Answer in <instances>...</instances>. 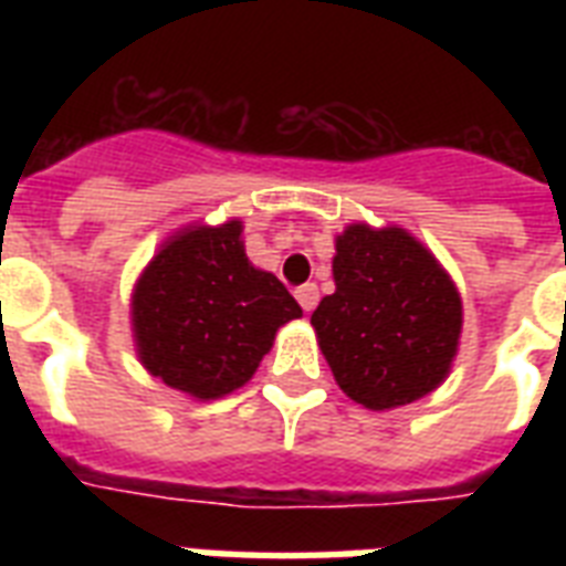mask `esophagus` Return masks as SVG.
Returning a JSON list of instances; mask_svg holds the SVG:
<instances>
[{
    "label": "esophagus",
    "instance_id": "obj_1",
    "mask_svg": "<svg viewBox=\"0 0 566 566\" xmlns=\"http://www.w3.org/2000/svg\"><path fill=\"white\" fill-rule=\"evenodd\" d=\"M296 300H300L302 311H305V314H311V311L317 308V302H319L317 284H302V287H296Z\"/></svg>",
    "mask_w": 566,
    "mask_h": 566
}]
</instances>
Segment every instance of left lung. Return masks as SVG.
<instances>
[{"label": "left lung", "mask_w": 566, "mask_h": 566, "mask_svg": "<svg viewBox=\"0 0 566 566\" xmlns=\"http://www.w3.org/2000/svg\"><path fill=\"white\" fill-rule=\"evenodd\" d=\"M332 270L337 291L311 326L340 390L373 411L434 390L455 358L461 296L429 249L358 222L337 238Z\"/></svg>", "instance_id": "1"}]
</instances>
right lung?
Wrapping results in <instances>:
<instances>
[{"mask_svg":"<svg viewBox=\"0 0 566 566\" xmlns=\"http://www.w3.org/2000/svg\"><path fill=\"white\" fill-rule=\"evenodd\" d=\"M240 231L231 220L172 238L146 266L132 300L144 367L196 399L247 385L279 326L302 317L287 287L249 264Z\"/></svg>","mask_w":566,"mask_h":566,"instance_id":"right-lung-1","label":"right lung"}]
</instances>
